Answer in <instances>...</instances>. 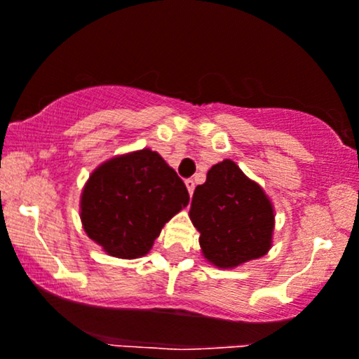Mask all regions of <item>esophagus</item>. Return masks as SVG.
<instances>
[{"mask_svg":"<svg viewBox=\"0 0 359 359\" xmlns=\"http://www.w3.org/2000/svg\"><path fill=\"white\" fill-rule=\"evenodd\" d=\"M186 187H187V191H189V194L192 196V192H194V180H192V179H187L186 180Z\"/></svg>","mask_w":359,"mask_h":359,"instance_id":"esophagus-1","label":"esophagus"}]
</instances>
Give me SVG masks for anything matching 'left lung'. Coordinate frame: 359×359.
Instances as JSON below:
<instances>
[{
    "instance_id": "obj_1",
    "label": "left lung",
    "mask_w": 359,
    "mask_h": 359,
    "mask_svg": "<svg viewBox=\"0 0 359 359\" xmlns=\"http://www.w3.org/2000/svg\"><path fill=\"white\" fill-rule=\"evenodd\" d=\"M189 217L201 233L203 255L218 269L262 258L271 246L270 199L230 160L213 165L196 187Z\"/></svg>"
}]
</instances>
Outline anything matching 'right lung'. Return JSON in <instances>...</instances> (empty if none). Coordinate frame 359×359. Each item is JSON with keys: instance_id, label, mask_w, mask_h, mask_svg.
<instances>
[{"instance_id": "1", "label": "right lung", "mask_w": 359, "mask_h": 359, "mask_svg": "<svg viewBox=\"0 0 359 359\" xmlns=\"http://www.w3.org/2000/svg\"><path fill=\"white\" fill-rule=\"evenodd\" d=\"M189 203L175 170L151 149L113 158L89 177L81 198L84 230L116 258L144 256L170 218Z\"/></svg>"}]
</instances>
